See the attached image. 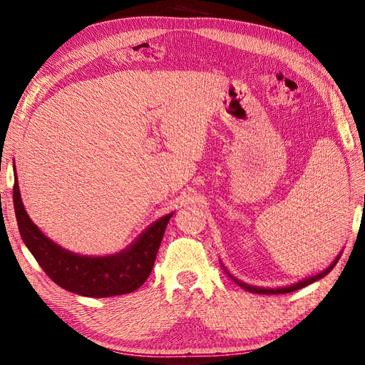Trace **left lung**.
I'll return each instance as SVG.
<instances>
[{
    "label": "left lung",
    "instance_id": "1",
    "mask_svg": "<svg viewBox=\"0 0 365 365\" xmlns=\"http://www.w3.org/2000/svg\"><path fill=\"white\" fill-rule=\"evenodd\" d=\"M339 257H340V255H339ZM339 257L331 263V266H329L327 269H325L324 272H321V274H318V275H315V277H311V278H306V279H303V281H300V282H297V284H293V285H290V287H284V289H260V287H252V285H248V284H244V282H241V281H237L235 278H232L240 287H242L244 290H248V292H252V293H259V294H284V293H292V292H296V290H300V289H303V287H306V285H309V284H312V282H315V281H318V279H321L322 277H325L327 275L333 267L336 266V263L339 262ZM229 277H232V275H229Z\"/></svg>",
    "mask_w": 365,
    "mask_h": 365
}]
</instances>
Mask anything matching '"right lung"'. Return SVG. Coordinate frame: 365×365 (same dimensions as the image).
Segmentation results:
<instances>
[{
	"instance_id": "obj_1",
	"label": "right lung",
	"mask_w": 365,
	"mask_h": 365,
	"mask_svg": "<svg viewBox=\"0 0 365 365\" xmlns=\"http://www.w3.org/2000/svg\"><path fill=\"white\" fill-rule=\"evenodd\" d=\"M14 213L19 232L43 271L62 289L87 297L127 294L148 279L173 215L153 223L128 250L106 257L73 255L48 240L25 212L17 178L13 186Z\"/></svg>"
}]
</instances>
